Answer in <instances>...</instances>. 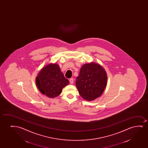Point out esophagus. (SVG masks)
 <instances>
[{"label":"esophagus","mask_w":148,"mask_h":148,"mask_svg":"<svg viewBox=\"0 0 148 148\" xmlns=\"http://www.w3.org/2000/svg\"><path fill=\"white\" fill-rule=\"evenodd\" d=\"M69 81H70V82L71 84L73 83V82H74V79H73V78H71L69 79Z\"/></svg>","instance_id":"34e87169"}]
</instances>
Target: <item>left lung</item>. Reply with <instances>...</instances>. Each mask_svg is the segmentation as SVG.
<instances>
[{
	"mask_svg": "<svg viewBox=\"0 0 148 148\" xmlns=\"http://www.w3.org/2000/svg\"><path fill=\"white\" fill-rule=\"evenodd\" d=\"M107 83V75L103 67L91 62L81 67L76 85L81 97L91 101L101 95Z\"/></svg>",
	"mask_w": 148,
	"mask_h": 148,
	"instance_id": "8db88e82",
	"label": "left lung"
}]
</instances>
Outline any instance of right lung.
<instances>
[{
  "mask_svg": "<svg viewBox=\"0 0 148 148\" xmlns=\"http://www.w3.org/2000/svg\"><path fill=\"white\" fill-rule=\"evenodd\" d=\"M39 90L50 98L60 95L64 87L69 83L62 72L59 65L49 64L41 70L36 78Z\"/></svg>",
  "mask_w": 148,
  "mask_h": 148,
  "instance_id": "1",
  "label": "right lung"
}]
</instances>
